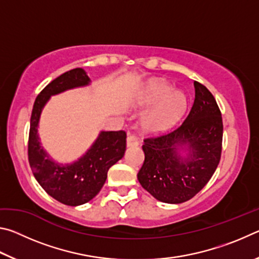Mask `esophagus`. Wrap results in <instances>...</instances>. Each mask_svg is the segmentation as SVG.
<instances>
[{
    "label": "esophagus",
    "instance_id": "obj_1",
    "mask_svg": "<svg viewBox=\"0 0 259 259\" xmlns=\"http://www.w3.org/2000/svg\"><path fill=\"white\" fill-rule=\"evenodd\" d=\"M138 145V138L136 135L129 134L128 137H126V146L128 147H133V146H137Z\"/></svg>",
    "mask_w": 259,
    "mask_h": 259
}]
</instances>
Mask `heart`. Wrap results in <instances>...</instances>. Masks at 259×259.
I'll list each match as a JSON object with an SVG mask.
<instances>
[{
	"instance_id": "1",
	"label": "heart",
	"mask_w": 259,
	"mask_h": 259,
	"mask_svg": "<svg viewBox=\"0 0 259 259\" xmlns=\"http://www.w3.org/2000/svg\"><path fill=\"white\" fill-rule=\"evenodd\" d=\"M146 105H156L146 119V126L151 131L168 129L181 117L186 109L187 99L182 91H174V88L165 82H153L142 96Z\"/></svg>"
}]
</instances>
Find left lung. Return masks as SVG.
I'll list each match as a JSON object with an SVG mask.
<instances>
[{
	"mask_svg": "<svg viewBox=\"0 0 259 259\" xmlns=\"http://www.w3.org/2000/svg\"><path fill=\"white\" fill-rule=\"evenodd\" d=\"M195 98L186 119L171 133L144 139L145 160L137 175L143 188L156 200L182 203L192 199L212 177L221 161L223 120L216 99L194 81ZM187 146L186 160L178 147Z\"/></svg>",
	"mask_w": 259,
	"mask_h": 259,
	"instance_id": "8db88e82",
	"label": "left lung"
}]
</instances>
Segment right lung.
<instances>
[{
    "label": "right lung",
    "instance_id": "right-lung-1",
    "mask_svg": "<svg viewBox=\"0 0 259 259\" xmlns=\"http://www.w3.org/2000/svg\"><path fill=\"white\" fill-rule=\"evenodd\" d=\"M90 82L82 68H74L51 81L35 99L28 136V162L33 175L48 194L66 205L84 204L102 190L107 171L125 152V131H102L94 145L78 161L60 165L50 160L38 142L37 125L50 96Z\"/></svg>",
    "mask_w": 259,
    "mask_h": 259
}]
</instances>
